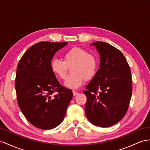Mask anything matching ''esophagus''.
I'll return each mask as SVG.
<instances>
[{"instance_id": "obj_1", "label": "esophagus", "mask_w": 150, "mask_h": 150, "mask_svg": "<svg viewBox=\"0 0 150 150\" xmlns=\"http://www.w3.org/2000/svg\"><path fill=\"white\" fill-rule=\"evenodd\" d=\"M72 92H73V95H74V96H77V95L78 94V92H76V91H72Z\"/></svg>"}]
</instances>
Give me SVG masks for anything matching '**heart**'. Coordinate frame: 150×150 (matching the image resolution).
I'll return each instance as SVG.
<instances>
[{"instance_id": "obj_1", "label": "heart", "mask_w": 150, "mask_h": 150, "mask_svg": "<svg viewBox=\"0 0 150 150\" xmlns=\"http://www.w3.org/2000/svg\"><path fill=\"white\" fill-rule=\"evenodd\" d=\"M97 58L81 47H72L64 54V61L54 58L50 63L53 74L60 79L66 78L68 67H71L72 74L66 79L65 86L71 89L81 86L85 79H91L97 71Z\"/></svg>"}]
</instances>
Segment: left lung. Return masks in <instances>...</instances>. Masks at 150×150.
I'll use <instances>...</instances> for the list:
<instances>
[{
  "label": "left lung",
  "mask_w": 150,
  "mask_h": 150,
  "mask_svg": "<svg viewBox=\"0 0 150 150\" xmlns=\"http://www.w3.org/2000/svg\"><path fill=\"white\" fill-rule=\"evenodd\" d=\"M100 54V68L86 86L88 120L100 127L112 126L125 115L132 96V77L125 57L108 43H92ZM98 91H100L99 93Z\"/></svg>",
  "instance_id": "8db88e82"
}]
</instances>
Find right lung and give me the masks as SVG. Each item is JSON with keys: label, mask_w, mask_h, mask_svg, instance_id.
<instances>
[{"label": "right lung", "mask_w": 150, "mask_h": 150, "mask_svg": "<svg viewBox=\"0 0 150 150\" xmlns=\"http://www.w3.org/2000/svg\"><path fill=\"white\" fill-rule=\"evenodd\" d=\"M68 42H40L24 53L18 63L15 88L18 104L32 125L52 129L62 123L73 93L62 86L50 67L57 52ZM54 92L57 93L54 95Z\"/></svg>", "instance_id": "add662e5"}]
</instances>
